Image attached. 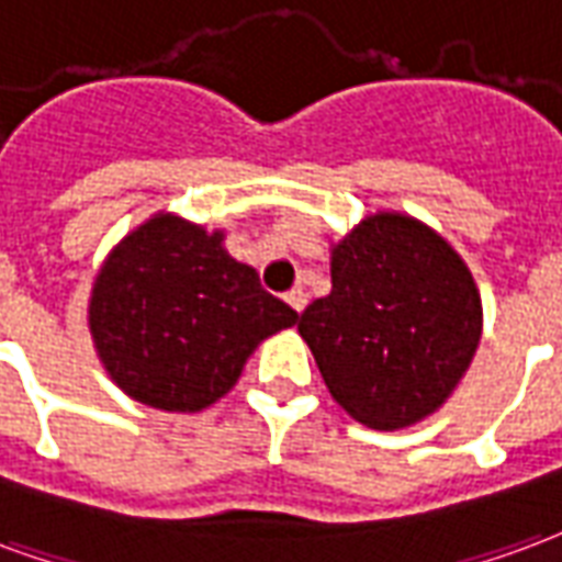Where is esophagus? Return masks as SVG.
I'll return each mask as SVG.
<instances>
[{
  "label": "esophagus",
  "instance_id": "34e87169",
  "mask_svg": "<svg viewBox=\"0 0 562 562\" xmlns=\"http://www.w3.org/2000/svg\"><path fill=\"white\" fill-rule=\"evenodd\" d=\"M284 299L290 302V308H293V311H302L305 305H308V293H305L302 286H293V290H290Z\"/></svg>",
  "mask_w": 562,
  "mask_h": 562
}]
</instances>
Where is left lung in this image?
Listing matches in <instances>:
<instances>
[{
    "mask_svg": "<svg viewBox=\"0 0 562 562\" xmlns=\"http://www.w3.org/2000/svg\"><path fill=\"white\" fill-rule=\"evenodd\" d=\"M331 398L376 431L443 404L473 362L482 302L449 241L404 215H374L331 251L329 296L299 317Z\"/></svg>",
    "mask_w": 562,
    "mask_h": 562,
    "instance_id": "1",
    "label": "left lung"
}]
</instances>
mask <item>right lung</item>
Returning <instances> with one entry per match:
<instances>
[{
  "instance_id": "obj_1",
  "label": "right lung",
  "mask_w": 562,
  "mask_h": 562,
  "mask_svg": "<svg viewBox=\"0 0 562 562\" xmlns=\"http://www.w3.org/2000/svg\"><path fill=\"white\" fill-rule=\"evenodd\" d=\"M221 239L161 215L131 233L101 269L89 329L110 376L134 401L203 411L231 392L266 335L299 321Z\"/></svg>"
}]
</instances>
